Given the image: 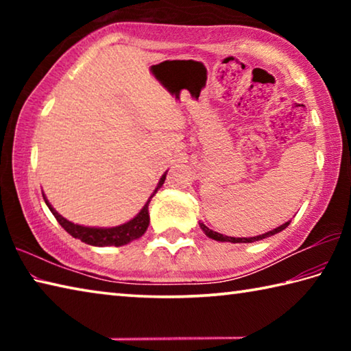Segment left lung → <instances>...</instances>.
Instances as JSON below:
<instances>
[{"mask_svg":"<svg viewBox=\"0 0 351 351\" xmlns=\"http://www.w3.org/2000/svg\"><path fill=\"white\" fill-rule=\"evenodd\" d=\"M201 229L204 230V234L209 237V239L212 240H217V241H230V243H254V241H258V240H263L266 239V237H271V235H276L278 232H282L283 229H287L289 226V221L285 223L282 226H278L277 229L274 230H269V232H266L263 235H257V237H249V239H235V237H228V235H223V234H218V232H213V230H210L207 226H204L203 223H199Z\"/></svg>","mask_w":351,"mask_h":351,"instance_id":"obj_1","label":"left lung"}]
</instances>
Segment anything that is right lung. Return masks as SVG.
Returning a JSON list of instances; mask_svg holds the SVG:
<instances>
[{"label":"right lung","instance_id":"obj_1","mask_svg":"<svg viewBox=\"0 0 351 351\" xmlns=\"http://www.w3.org/2000/svg\"><path fill=\"white\" fill-rule=\"evenodd\" d=\"M164 181H165V175H162L161 180H159L158 187L154 189L153 195L158 192V189L162 186ZM153 195L148 198L147 204L142 207V210L133 219H130L128 223L122 226H116V228H108V229L85 228V226L71 223L52 209L51 204L47 203V199L45 198V195L43 198L47 207H49V210L52 212V215L56 217V219L60 223L62 228L66 230L69 235H73L74 239H79L83 243H86V245H91V246H122L144 235V232L148 228V223H150V217H148V203H150Z\"/></svg>","mask_w":351,"mask_h":351}]
</instances>
